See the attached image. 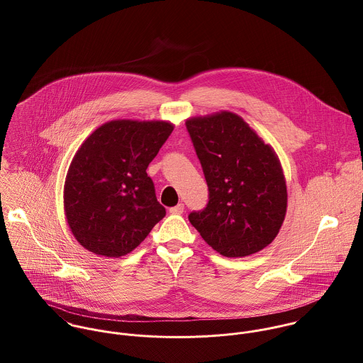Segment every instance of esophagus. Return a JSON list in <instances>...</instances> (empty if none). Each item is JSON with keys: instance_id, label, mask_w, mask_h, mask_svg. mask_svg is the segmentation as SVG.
Wrapping results in <instances>:
<instances>
[{"instance_id": "esophagus-1", "label": "esophagus", "mask_w": 363, "mask_h": 363, "mask_svg": "<svg viewBox=\"0 0 363 363\" xmlns=\"http://www.w3.org/2000/svg\"><path fill=\"white\" fill-rule=\"evenodd\" d=\"M169 212L170 213H173V215H182L183 212H184V204H182V203H179L177 206H174V207L169 208Z\"/></svg>"}]
</instances>
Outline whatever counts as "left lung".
I'll return each mask as SVG.
<instances>
[{
  "mask_svg": "<svg viewBox=\"0 0 363 363\" xmlns=\"http://www.w3.org/2000/svg\"><path fill=\"white\" fill-rule=\"evenodd\" d=\"M208 186L204 209L189 220L225 257H246L267 247L286 213V184L269 145L230 111L186 121Z\"/></svg>",
  "mask_w": 363,
  "mask_h": 363,
  "instance_id": "left-lung-1",
  "label": "left lung"
}]
</instances>
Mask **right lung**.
I'll return each mask as SVG.
<instances>
[{"label": "right lung", "instance_id": "right-lung-1", "mask_svg": "<svg viewBox=\"0 0 363 363\" xmlns=\"http://www.w3.org/2000/svg\"><path fill=\"white\" fill-rule=\"evenodd\" d=\"M172 131L166 121L116 120L81 145L64 186L65 216L81 246L125 256L166 215L147 169Z\"/></svg>", "mask_w": 363, "mask_h": 363}]
</instances>
